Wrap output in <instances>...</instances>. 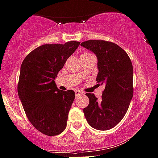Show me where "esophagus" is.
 Returning <instances> with one entry per match:
<instances>
[{
	"instance_id": "34e87169",
	"label": "esophagus",
	"mask_w": 158,
	"mask_h": 158,
	"mask_svg": "<svg viewBox=\"0 0 158 158\" xmlns=\"http://www.w3.org/2000/svg\"><path fill=\"white\" fill-rule=\"evenodd\" d=\"M83 94V92H81V91H79V90H75V95L76 96H80V95H82Z\"/></svg>"
}]
</instances>
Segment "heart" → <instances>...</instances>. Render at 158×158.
<instances>
[{
    "label": "heart",
    "instance_id": "b5f03b06",
    "mask_svg": "<svg viewBox=\"0 0 158 158\" xmlns=\"http://www.w3.org/2000/svg\"><path fill=\"white\" fill-rule=\"evenodd\" d=\"M91 55V53H89V52H83L81 53V58H84V57H87V56H88Z\"/></svg>",
    "mask_w": 158,
    "mask_h": 158
}]
</instances>
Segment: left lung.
Segmentation results:
<instances>
[{
	"label": "left lung",
	"instance_id": "left-lung-1",
	"mask_svg": "<svg viewBox=\"0 0 158 158\" xmlns=\"http://www.w3.org/2000/svg\"><path fill=\"white\" fill-rule=\"evenodd\" d=\"M82 46L98 58V85L106 84L101 101L86 93L89 104L83 109L88 124L98 130L113 128L123 119L133 95L132 62L120 46L105 40H88Z\"/></svg>",
	"mask_w": 158,
	"mask_h": 158
}]
</instances>
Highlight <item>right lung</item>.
<instances>
[{
	"mask_svg": "<svg viewBox=\"0 0 158 158\" xmlns=\"http://www.w3.org/2000/svg\"><path fill=\"white\" fill-rule=\"evenodd\" d=\"M80 43L42 45L21 66L18 93L23 109L31 125L47 136L59 135L67 127L74 91L59 90L54 79Z\"/></svg>",
	"mask_w": 158,
	"mask_h": 158,
	"instance_id": "1",
	"label": "right lung"
}]
</instances>
